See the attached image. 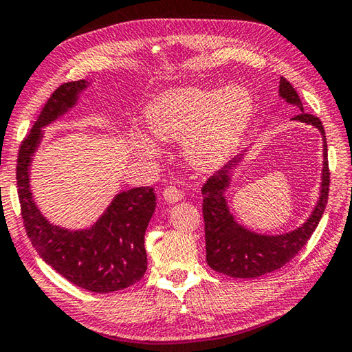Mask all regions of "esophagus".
Returning a JSON list of instances; mask_svg holds the SVG:
<instances>
[{"instance_id": "esophagus-1", "label": "esophagus", "mask_w": 352, "mask_h": 352, "mask_svg": "<svg viewBox=\"0 0 352 352\" xmlns=\"http://www.w3.org/2000/svg\"><path fill=\"white\" fill-rule=\"evenodd\" d=\"M163 197L166 202L175 204V202H178V200L183 199V192L177 186H167L163 191Z\"/></svg>"}]
</instances>
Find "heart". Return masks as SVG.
<instances>
[{
    "label": "heart",
    "instance_id": "1",
    "mask_svg": "<svg viewBox=\"0 0 352 352\" xmlns=\"http://www.w3.org/2000/svg\"><path fill=\"white\" fill-rule=\"evenodd\" d=\"M254 98L244 86L226 89L177 87L160 94L146 109L150 133L163 141H180L189 164L210 170L230 158L249 126ZM142 155H155L156 144L139 136Z\"/></svg>",
    "mask_w": 352,
    "mask_h": 352
}]
</instances>
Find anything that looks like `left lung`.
<instances>
[{"instance_id":"8db88e82","label":"left lung","mask_w":352,"mask_h":352,"mask_svg":"<svg viewBox=\"0 0 352 352\" xmlns=\"http://www.w3.org/2000/svg\"><path fill=\"white\" fill-rule=\"evenodd\" d=\"M278 96L287 103L298 106L300 109V113L294 116L292 120L314 125L321 133L324 160H322L320 199H318L311 214L300 227L288 233H282V235H261V233L252 232L238 224L230 213L226 197V191L230 186L235 167L241 163L246 153H241L230 163L221 167L219 170H216V174L211 175L202 188V211L205 221L206 263L211 270L221 272V274L238 278H254L287 265L305 246L324 213L329 197V183H331L324 128L318 117L304 113L302 102H300L298 92L283 76L278 85Z\"/></svg>"}]
</instances>
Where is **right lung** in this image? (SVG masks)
Wrapping results in <instances>:
<instances>
[{
  "instance_id": "add662e5",
  "label": "right lung",
  "mask_w": 352,
  "mask_h": 352,
  "mask_svg": "<svg viewBox=\"0 0 352 352\" xmlns=\"http://www.w3.org/2000/svg\"><path fill=\"white\" fill-rule=\"evenodd\" d=\"M89 85L86 80L65 82L48 98L20 146L16 188L28 238L41 258L76 287L94 293H111L128 288L146 274L144 235L156 206L153 188L119 192L91 227L69 230L52 224L41 213L30 185L32 156L43 138L42 128L69 113Z\"/></svg>"
}]
</instances>
